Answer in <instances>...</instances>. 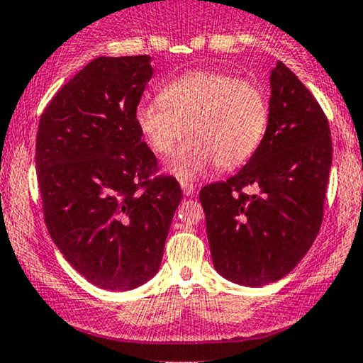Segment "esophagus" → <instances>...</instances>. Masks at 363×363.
<instances>
[{
	"label": "esophagus",
	"mask_w": 363,
	"mask_h": 363,
	"mask_svg": "<svg viewBox=\"0 0 363 363\" xmlns=\"http://www.w3.org/2000/svg\"><path fill=\"white\" fill-rule=\"evenodd\" d=\"M181 187H182V193H184L186 196L194 194V191H196V186L191 184V182H186V181L181 182Z\"/></svg>",
	"instance_id": "1"
}]
</instances>
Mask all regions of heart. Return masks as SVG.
Masks as SVG:
<instances>
[{
  "label": "heart",
  "mask_w": 363,
  "mask_h": 363,
  "mask_svg": "<svg viewBox=\"0 0 363 363\" xmlns=\"http://www.w3.org/2000/svg\"><path fill=\"white\" fill-rule=\"evenodd\" d=\"M135 119L157 155H167L184 131L189 135L167 167L191 179L213 164L234 169L247 162L264 138L269 107L256 83L223 72L193 69L165 83L158 99L141 102Z\"/></svg>",
  "instance_id": "obj_1"
}]
</instances>
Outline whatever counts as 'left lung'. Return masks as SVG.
I'll return each mask as SVG.
<instances>
[{"instance_id": "1", "label": "left lung", "mask_w": 363, "mask_h": 363, "mask_svg": "<svg viewBox=\"0 0 363 363\" xmlns=\"http://www.w3.org/2000/svg\"><path fill=\"white\" fill-rule=\"evenodd\" d=\"M269 119L251 160L199 191L216 272L245 286L289 274L319 234L333 158L329 123L283 62L272 72ZM256 186L258 193L243 189Z\"/></svg>"}]
</instances>
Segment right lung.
<instances>
[{
    "mask_svg": "<svg viewBox=\"0 0 363 363\" xmlns=\"http://www.w3.org/2000/svg\"><path fill=\"white\" fill-rule=\"evenodd\" d=\"M153 74L150 56L97 57L48 104L35 167L44 222L66 261L104 290H131L160 268L182 199L158 176L135 111Z\"/></svg>",
    "mask_w": 363,
    "mask_h": 363,
    "instance_id": "right-lung-1",
    "label": "right lung"
}]
</instances>
